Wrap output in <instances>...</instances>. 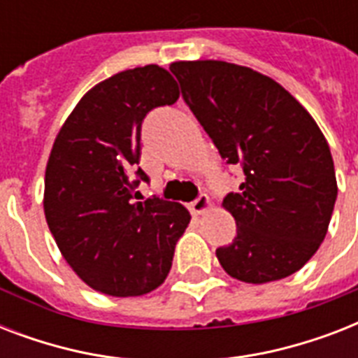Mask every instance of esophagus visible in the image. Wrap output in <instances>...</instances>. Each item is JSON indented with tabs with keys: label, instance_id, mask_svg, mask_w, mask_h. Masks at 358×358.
<instances>
[{
	"label": "esophagus",
	"instance_id": "obj_1",
	"mask_svg": "<svg viewBox=\"0 0 358 358\" xmlns=\"http://www.w3.org/2000/svg\"><path fill=\"white\" fill-rule=\"evenodd\" d=\"M210 210H212V201H210V196L208 195H201L193 204H191V213H193V215H204V213L210 212Z\"/></svg>",
	"mask_w": 358,
	"mask_h": 358
}]
</instances>
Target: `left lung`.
Wrapping results in <instances>:
<instances>
[{"instance_id": "8db88e82", "label": "left lung", "mask_w": 358, "mask_h": 358, "mask_svg": "<svg viewBox=\"0 0 358 358\" xmlns=\"http://www.w3.org/2000/svg\"><path fill=\"white\" fill-rule=\"evenodd\" d=\"M171 72L221 157L243 167L238 193L223 201L238 234L215 250L219 264L249 284L299 271L325 239L338 195L316 120L280 83L247 66L176 61Z\"/></svg>"}]
</instances>
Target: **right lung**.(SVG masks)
I'll list each match as a JSON object with an SVG mask.
<instances>
[{
    "instance_id": "obj_1",
    "label": "right lung",
    "mask_w": 358,
    "mask_h": 358,
    "mask_svg": "<svg viewBox=\"0 0 358 358\" xmlns=\"http://www.w3.org/2000/svg\"><path fill=\"white\" fill-rule=\"evenodd\" d=\"M167 70L119 72L83 94L59 129L44 176V215L72 271L100 294L137 297L162 286L191 215L178 202L146 199L141 124L178 100Z\"/></svg>"
}]
</instances>
